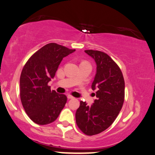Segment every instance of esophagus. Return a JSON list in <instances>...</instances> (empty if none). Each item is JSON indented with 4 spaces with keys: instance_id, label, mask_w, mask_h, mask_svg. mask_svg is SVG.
Segmentation results:
<instances>
[{
    "instance_id": "esophagus-1",
    "label": "esophagus",
    "mask_w": 155,
    "mask_h": 155,
    "mask_svg": "<svg viewBox=\"0 0 155 155\" xmlns=\"http://www.w3.org/2000/svg\"><path fill=\"white\" fill-rule=\"evenodd\" d=\"M67 98H68V99H74V97L73 96H71V95H67Z\"/></svg>"
}]
</instances>
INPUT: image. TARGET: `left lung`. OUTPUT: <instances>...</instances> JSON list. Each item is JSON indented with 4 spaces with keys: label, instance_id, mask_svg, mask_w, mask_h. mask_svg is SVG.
<instances>
[{
    "label": "left lung",
    "instance_id": "obj_1",
    "mask_svg": "<svg viewBox=\"0 0 155 155\" xmlns=\"http://www.w3.org/2000/svg\"><path fill=\"white\" fill-rule=\"evenodd\" d=\"M85 53L96 63L91 88L97 90V99L91 106L80 102L76 122L84 134L93 136L110 127L118 116L124 101L125 83L120 68L107 54L93 50H86Z\"/></svg>",
    "mask_w": 155,
    "mask_h": 155
}]
</instances>
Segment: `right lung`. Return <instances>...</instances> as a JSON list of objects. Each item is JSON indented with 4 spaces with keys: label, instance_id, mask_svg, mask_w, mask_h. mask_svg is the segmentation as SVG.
<instances>
[{
    "label": "right lung",
    "instance_id": "obj_1",
    "mask_svg": "<svg viewBox=\"0 0 155 155\" xmlns=\"http://www.w3.org/2000/svg\"><path fill=\"white\" fill-rule=\"evenodd\" d=\"M74 51L51 43L36 51L25 64L19 80L20 98L26 113L34 123L51 124L64 108L66 95L51 91L48 84L55 77L62 59Z\"/></svg>",
    "mask_w": 155,
    "mask_h": 155
}]
</instances>
